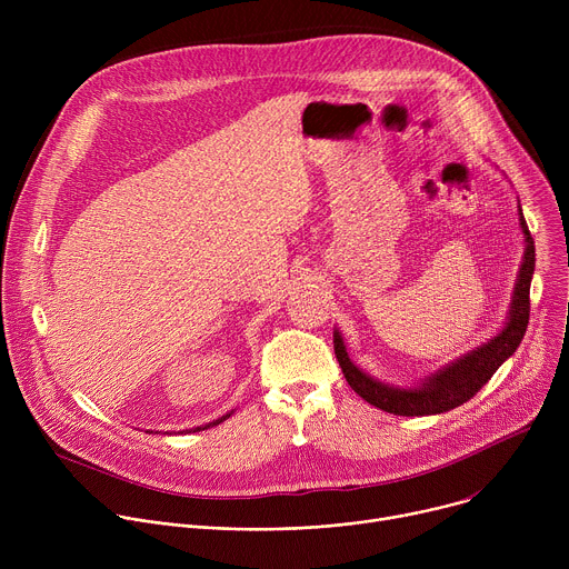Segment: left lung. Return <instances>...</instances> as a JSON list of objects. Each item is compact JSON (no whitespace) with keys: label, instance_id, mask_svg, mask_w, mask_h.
I'll return each mask as SVG.
<instances>
[{"label":"left lung","instance_id":"obj_1","mask_svg":"<svg viewBox=\"0 0 569 569\" xmlns=\"http://www.w3.org/2000/svg\"><path fill=\"white\" fill-rule=\"evenodd\" d=\"M518 220L525 238V254L518 268L505 327L489 342H483L472 351L450 360L448 365L439 367L437 371L421 378L419 382L393 385L360 369L349 358L342 333L338 329L333 331L336 358L342 367L347 382L360 398H365L369 405H373V408L389 415H398V417H430V415L450 412L459 408V405H463L466 400H470L486 382L491 380V376L502 367V362L516 353L529 323V288H531V277L536 268L533 238L527 229L520 200H518Z\"/></svg>","mask_w":569,"mask_h":569}]
</instances>
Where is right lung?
<instances>
[{"instance_id": "obj_1", "label": "right lung", "mask_w": 569, "mask_h": 569, "mask_svg": "<svg viewBox=\"0 0 569 569\" xmlns=\"http://www.w3.org/2000/svg\"><path fill=\"white\" fill-rule=\"evenodd\" d=\"M233 415V410L231 412H227V415H222V417H218L216 421H211V423H204V426H198V428H191V430H187V432H200V430H207V428H213V426H218V423H222V421H227L229 417ZM148 432H152V430H148ZM184 432V430H182Z\"/></svg>"}]
</instances>
